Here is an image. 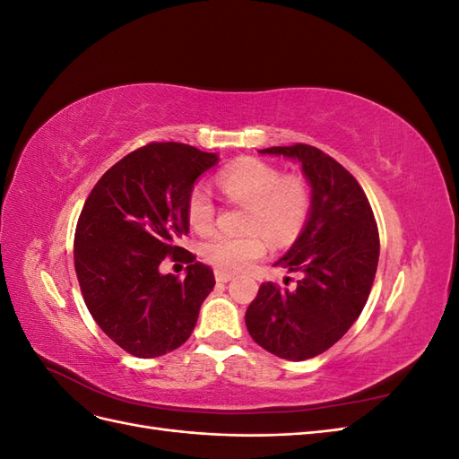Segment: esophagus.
<instances>
[{"label":"esophagus","mask_w":459,"mask_h":459,"mask_svg":"<svg viewBox=\"0 0 459 459\" xmlns=\"http://www.w3.org/2000/svg\"><path fill=\"white\" fill-rule=\"evenodd\" d=\"M214 275H216L218 283H228V281H231V277H233L231 273H226V272H216Z\"/></svg>","instance_id":"esophagus-1"}]
</instances>
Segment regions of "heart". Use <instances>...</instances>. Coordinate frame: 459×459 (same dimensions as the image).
<instances>
[{
    "label": "heart",
    "instance_id": "b5f03b06",
    "mask_svg": "<svg viewBox=\"0 0 459 459\" xmlns=\"http://www.w3.org/2000/svg\"><path fill=\"white\" fill-rule=\"evenodd\" d=\"M218 184L228 199L248 204L245 216L247 235L216 233L203 243V258L218 272L235 273L251 268L266 253L262 230L275 243L293 238L308 216L310 193L297 176H281L275 166L247 159L235 162L220 174ZM189 224L199 233L211 231L216 204L204 186L193 187L187 199Z\"/></svg>",
    "mask_w": 459,
    "mask_h": 459
}]
</instances>
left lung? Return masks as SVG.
Here are the masks:
<instances>
[{"label": "left lung", "instance_id": "left-lung-1", "mask_svg": "<svg viewBox=\"0 0 459 459\" xmlns=\"http://www.w3.org/2000/svg\"><path fill=\"white\" fill-rule=\"evenodd\" d=\"M260 152L300 164L310 208L299 238L273 264L299 273L297 287L262 283L245 324L264 351L300 362L331 349L362 314L377 272L379 231L364 189L324 151L297 143Z\"/></svg>", "mask_w": 459, "mask_h": 459}]
</instances>
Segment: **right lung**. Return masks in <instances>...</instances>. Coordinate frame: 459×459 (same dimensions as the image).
<instances>
[{"label": "right lung", "instance_id": "right-lung-1", "mask_svg": "<svg viewBox=\"0 0 459 459\" xmlns=\"http://www.w3.org/2000/svg\"><path fill=\"white\" fill-rule=\"evenodd\" d=\"M216 152L149 143L118 160L91 189L74 235V268L86 307L108 339L137 358L182 346L197 324L214 273L187 255L186 277L160 273L182 256L187 199Z\"/></svg>", "mask_w": 459, "mask_h": 459}]
</instances>
